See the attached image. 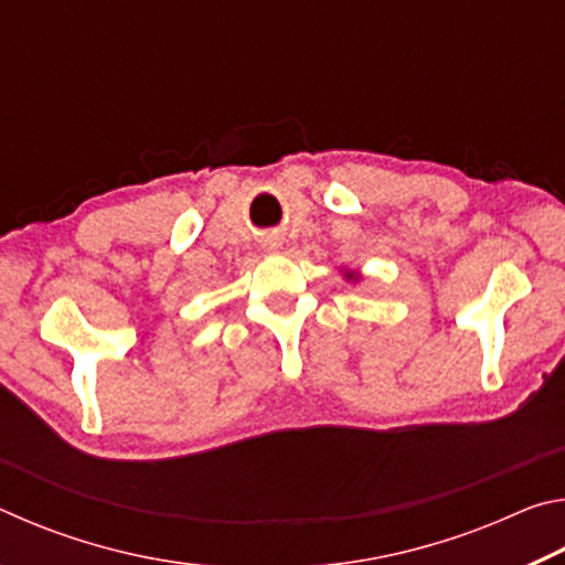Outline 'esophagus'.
Here are the masks:
<instances>
[{
  "label": "esophagus",
  "mask_w": 565,
  "mask_h": 565,
  "mask_svg": "<svg viewBox=\"0 0 565 565\" xmlns=\"http://www.w3.org/2000/svg\"><path fill=\"white\" fill-rule=\"evenodd\" d=\"M262 244H264V248H269V252H276V248L281 246V236L279 234H266L264 238H262Z\"/></svg>",
  "instance_id": "34e87169"
}]
</instances>
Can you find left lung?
Segmentation results:
<instances>
[{
	"mask_svg": "<svg viewBox=\"0 0 565 565\" xmlns=\"http://www.w3.org/2000/svg\"><path fill=\"white\" fill-rule=\"evenodd\" d=\"M343 279L356 284V281H361V274H356V271H351V269H347V271H343Z\"/></svg>",
	"mask_w": 565,
	"mask_h": 565,
	"instance_id": "8db88e82",
	"label": "left lung"
}]
</instances>
